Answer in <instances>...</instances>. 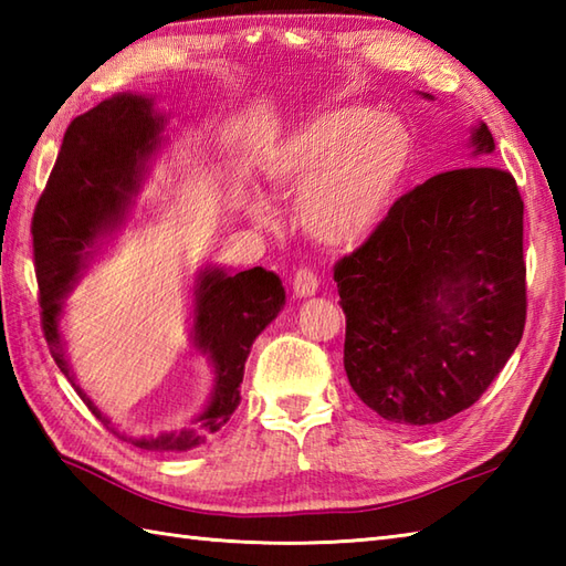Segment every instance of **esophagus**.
<instances>
[{"instance_id": "1", "label": "esophagus", "mask_w": 566, "mask_h": 566, "mask_svg": "<svg viewBox=\"0 0 566 566\" xmlns=\"http://www.w3.org/2000/svg\"><path fill=\"white\" fill-rule=\"evenodd\" d=\"M292 290H294L296 296H314L318 292V276H316V272L308 270V268H298L294 272Z\"/></svg>"}]
</instances>
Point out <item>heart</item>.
<instances>
[{
	"instance_id": "b5f03b06",
	"label": "heart",
	"mask_w": 566,
	"mask_h": 566,
	"mask_svg": "<svg viewBox=\"0 0 566 566\" xmlns=\"http://www.w3.org/2000/svg\"><path fill=\"white\" fill-rule=\"evenodd\" d=\"M416 160V140L399 116L335 106L298 124L268 163L274 187L298 191L304 233L328 248H355L394 209ZM258 216L270 211L258 203Z\"/></svg>"
}]
</instances>
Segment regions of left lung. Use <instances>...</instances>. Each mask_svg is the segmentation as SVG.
<instances>
[{
  "instance_id": "8db88e82",
  "label": "left lung",
  "mask_w": 566,
  "mask_h": 566,
  "mask_svg": "<svg viewBox=\"0 0 566 566\" xmlns=\"http://www.w3.org/2000/svg\"><path fill=\"white\" fill-rule=\"evenodd\" d=\"M476 155L494 150L486 124ZM345 314V371L371 411L438 426L479 401L518 347L527 286L523 199L501 167L440 172L333 268Z\"/></svg>"
}]
</instances>
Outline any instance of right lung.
<instances>
[{
	"label": "right lung",
	"instance_id": "right-lung-1",
	"mask_svg": "<svg viewBox=\"0 0 566 566\" xmlns=\"http://www.w3.org/2000/svg\"><path fill=\"white\" fill-rule=\"evenodd\" d=\"M165 118L136 94H118L77 116L65 130L63 146L35 203L31 235L35 280H39L41 328L60 371L72 381L84 406L104 428L140 450L182 452L197 448L226 426L240 403L250 345L284 306L280 276L262 268L238 274L223 270L201 272L195 302V340L211 357L216 389L211 401L187 430L153 438H126L84 394L67 367L57 316L60 298L77 280L97 238L126 219L146 160L160 143Z\"/></svg>",
	"mask_w": 566,
	"mask_h": 566
}]
</instances>
